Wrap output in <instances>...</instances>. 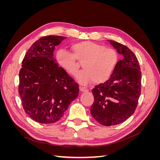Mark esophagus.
<instances>
[{"label": "esophagus", "instance_id": "esophagus-1", "mask_svg": "<svg viewBox=\"0 0 160 160\" xmlns=\"http://www.w3.org/2000/svg\"><path fill=\"white\" fill-rule=\"evenodd\" d=\"M79 90H80L81 92H86V91H88V89L84 88V87H81V86L79 87Z\"/></svg>", "mask_w": 160, "mask_h": 160}]
</instances>
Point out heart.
<instances>
[{
    "instance_id": "obj_1",
    "label": "heart",
    "mask_w": 160,
    "mask_h": 160,
    "mask_svg": "<svg viewBox=\"0 0 160 160\" xmlns=\"http://www.w3.org/2000/svg\"><path fill=\"white\" fill-rule=\"evenodd\" d=\"M71 52L60 49L56 52L55 59L61 68L71 75H76L79 70L77 61H83V71L77 75L81 84L91 82L102 83L112 75L118 61L115 50L90 41H83L72 44Z\"/></svg>"
}]
</instances>
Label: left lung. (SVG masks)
I'll return each instance as SVG.
<instances>
[{"label":"left lung","instance_id":"left-lung-1","mask_svg":"<svg viewBox=\"0 0 160 160\" xmlns=\"http://www.w3.org/2000/svg\"><path fill=\"white\" fill-rule=\"evenodd\" d=\"M108 41L123 58L118 62L110 78L92 89L94 102L91 114L105 126L119 124L133 114L142 88V72L134 53L121 43Z\"/></svg>","mask_w":160,"mask_h":160}]
</instances>
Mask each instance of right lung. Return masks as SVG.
<instances>
[{
    "instance_id": "right-lung-1",
    "label": "right lung",
    "mask_w": 160,
    "mask_h": 160,
    "mask_svg": "<svg viewBox=\"0 0 160 160\" xmlns=\"http://www.w3.org/2000/svg\"><path fill=\"white\" fill-rule=\"evenodd\" d=\"M66 37H42L32 45L19 72L18 93L25 112L37 122L59 121L79 95V85L58 66L55 47Z\"/></svg>"
}]
</instances>
